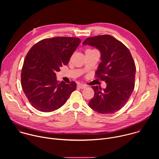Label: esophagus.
Returning <instances> with one entry per match:
<instances>
[{
	"mask_svg": "<svg viewBox=\"0 0 159 159\" xmlns=\"http://www.w3.org/2000/svg\"><path fill=\"white\" fill-rule=\"evenodd\" d=\"M77 87L81 89H85L86 88V86L85 85H83V84H78L77 85Z\"/></svg>",
	"mask_w": 159,
	"mask_h": 159,
	"instance_id": "34e87169",
	"label": "esophagus"
}]
</instances>
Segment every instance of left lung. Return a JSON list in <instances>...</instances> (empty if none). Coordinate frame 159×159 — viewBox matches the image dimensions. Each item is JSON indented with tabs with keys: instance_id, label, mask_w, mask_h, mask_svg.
Here are the masks:
<instances>
[{
	"instance_id": "obj_1",
	"label": "left lung",
	"mask_w": 159,
	"mask_h": 159,
	"mask_svg": "<svg viewBox=\"0 0 159 159\" xmlns=\"http://www.w3.org/2000/svg\"><path fill=\"white\" fill-rule=\"evenodd\" d=\"M83 45L96 48L101 62L96 77L105 81L106 87L93 86L94 96L89 106L101 114H111L121 109L134 87L136 66L131 53L121 41L109 34L87 38Z\"/></svg>"
}]
</instances>
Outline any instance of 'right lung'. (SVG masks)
Returning a JSON list of instances; mask_svg holds the SVG:
<instances>
[{
  "label": "right lung",
  "instance_id": "right-lung-1",
  "mask_svg": "<svg viewBox=\"0 0 159 159\" xmlns=\"http://www.w3.org/2000/svg\"><path fill=\"white\" fill-rule=\"evenodd\" d=\"M81 41L75 37H55L41 40L26 55L20 74L22 90L30 104L41 112L61 107L77 84L57 80L56 72L69 63Z\"/></svg>",
  "mask_w": 159,
  "mask_h": 159
}]
</instances>
